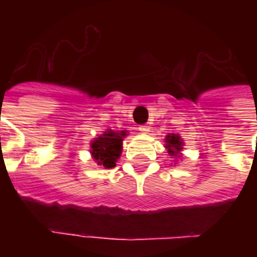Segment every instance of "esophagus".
I'll return each mask as SVG.
<instances>
[{"mask_svg":"<svg viewBox=\"0 0 257 257\" xmlns=\"http://www.w3.org/2000/svg\"><path fill=\"white\" fill-rule=\"evenodd\" d=\"M140 132L141 133H144V135H147V133L151 132V128H149L148 125H140Z\"/></svg>","mask_w":257,"mask_h":257,"instance_id":"34e87169","label":"esophagus"}]
</instances>
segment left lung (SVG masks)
I'll return each instance as SVG.
<instances>
[{
  "mask_svg": "<svg viewBox=\"0 0 257 257\" xmlns=\"http://www.w3.org/2000/svg\"><path fill=\"white\" fill-rule=\"evenodd\" d=\"M165 148L168 151L169 156H173L175 159L181 156V151H183L184 143L181 140V137L179 135H175V133H171L168 136L165 137Z\"/></svg>",
  "mask_w": 257,
  "mask_h": 257,
  "instance_id": "obj_1",
  "label": "left lung"
}]
</instances>
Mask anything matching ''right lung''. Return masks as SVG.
I'll return each mask as SVG.
<instances>
[{"instance_id": "right-lung-1", "label": "right lung", "mask_w": 257, "mask_h": 257, "mask_svg": "<svg viewBox=\"0 0 257 257\" xmlns=\"http://www.w3.org/2000/svg\"><path fill=\"white\" fill-rule=\"evenodd\" d=\"M126 136V131H112L108 129L104 135L96 137L90 144V153L97 165L104 168H114L117 160L122 152V140Z\"/></svg>"}]
</instances>
